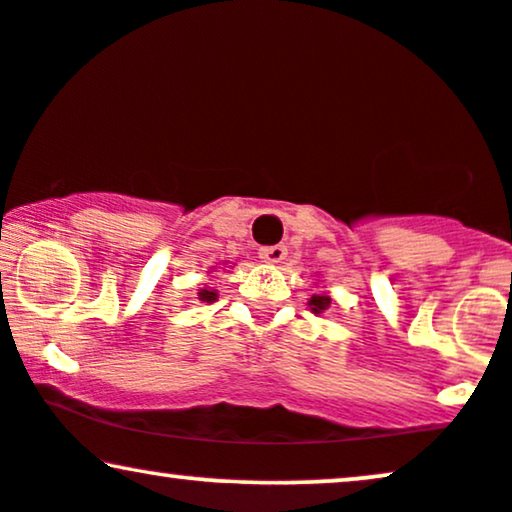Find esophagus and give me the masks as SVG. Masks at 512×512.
<instances>
[{
    "label": "esophagus",
    "mask_w": 512,
    "mask_h": 512,
    "mask_svg": "<svg viewBox=\"0 0 512 512\" xmlns=\"http://www.w3.org/2000/svg\"><path fill=\"white\" fill-rule=\"evenodd\" d=\"M288 248L286 245H267V248H260V260L267 264H278L286 260Z\"/></svg>",
    "instance_id": "34e87169"
}]
</instances>
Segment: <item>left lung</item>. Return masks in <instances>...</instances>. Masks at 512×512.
Listing matches in <instances>:
<instances>
[{
    "label": "left lung",
    "instance_id": "obj_1",
    "mask_svg": "<svg viewBox=\"0 0 512 512\" xmlns=\"http://www.w3.org/2000/svg\"><path fill=\"white\" fill-rule=\"evenodd\" d=\"M331 295L328 293H316V295H312V300H309L307 304H309V309H312V312L319 316V314H323V312H328V309H331Z\"/></svg>",
    "mask_w": 512,
    "mask_h": 512
}]
</instances>
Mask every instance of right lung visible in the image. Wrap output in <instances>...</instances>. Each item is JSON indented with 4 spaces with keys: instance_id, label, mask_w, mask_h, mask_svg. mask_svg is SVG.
Masks as SVG:
<instances>
[{
    "instance_id": "add662e5",
    "label": "right lung",
    "mask_w": 512,
    "mask_h": 512,
    "mask_svg": "<svg viewBox=\"0 0 512 512\" xmlns=\"http://www.w3.org/2000/svg\"><path fill=\"white\" fill-rule=\"evenodd\" d=\"M198 300L200 302H215L217 300V290H212V288H200L198 290Z\"/></svg>"
}]
</instances>
